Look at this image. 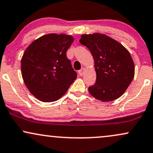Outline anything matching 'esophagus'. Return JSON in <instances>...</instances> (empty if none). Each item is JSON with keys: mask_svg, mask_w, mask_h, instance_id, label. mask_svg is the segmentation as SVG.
Wrapping results in <instances>:
<instances>
[{"mask_svg": "<svg viewBox=\"0 0 153 153\" xmlns=\"http://www.w3.org/2000/svg\"><path fill=\"white\" fill-rule=\"evenodd\" d=\"M85 72V68H82L81 70H80V71H78V73L80 76H82V75H83Z\"/></svg>", "mask_w": 153, "mask_h": 153, "instance_id": "34e87169", "label": "esophagus"}]
</instances>
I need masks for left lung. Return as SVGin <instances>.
<instances>
[{
    "mask_svg": "<svg viewBox=\"0 0 153 153\" xmlns=\"http://www.w3.org/2000/svg\"><path fill=\"white\" fill-rule=\"evenodd\" d=\"M80 43L88 48L94 59L96 82L89 87L92 96L102 102L122 95L135 75V65L129 51L117 40L105 34H83Z\"/></svg>",
    "mask_w": 153,
    "mask_h": 153,
    "instance_id": "left-lung-1",
    "label": "left lung"
}]
</instances>
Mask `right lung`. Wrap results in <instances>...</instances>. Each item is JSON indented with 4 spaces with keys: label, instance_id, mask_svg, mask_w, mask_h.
I'll use <instances>...</instances> for the list:
<instances>
[{
    "label": "right lung",
    "instance_id": "1",
    "mask_svg": "<svg viewBox=\"0 0 153 153\" xmlns=\"http://www.w3.org/2000/svg\"><path fill=\"white\" fill-rule=\"evenodd\" d=\"M74 38L66 34L50 33L34 40L21 58L24 83L42 102L58 100L76 79L77 73L66 56Z\"/></svg>",
    "mask_w": 153,
    "mask_h": 153
}]
</instances>
